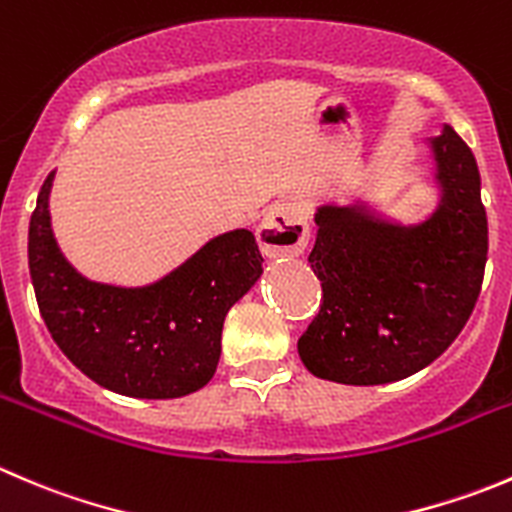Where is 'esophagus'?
Instances as JSON below:
<instances>
[{
    "label": "esophagus",
    "mask_w": 512,
    "mask_h": 512,
    "mask_svg": "<svg viewBox=\"0 0 512 512\" xmlns=\"http://www.w3.org/2000/svg\"><path fill=\"white\" fill-rule=\"evenodd\" d=\"M310 240L307 210L297 200H282L267 210L257 227V242L267 257H297Z\"/></svg>",
    "instance_id": "obj_1"
}]
</instances>
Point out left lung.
I'll return each instance as SVG.
<instances>
[{"label": "left lung", "mask_w": 512, "mask_h": 512, "mask_svg": "<svg viewBox=\"0 0 512 512\" xmlns=\"http://www.w3.org/2000/svg\"><path fill=\"white\" fill-rule=\"evenodd\" d=\"M430 147L443 195L420 225L362 205L317 207L307 260L322 302L297 352L322 380L385 385L415 375L453 345L478 302L488 260L478 165L453 127Z\"/></svg>", "instance_id": "left-lung-1"}]
</instances>
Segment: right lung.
I'll list each match as a JSON object with an SVG mask.
<instances>
[{
    "instance_id": "right-lung-1",
    "label": "right lung",
    "mask_w": 512,
    "mask_h": 512,
    "mask_svg": "<svg viewBox=\"0 0 512 512\" xmlns=\"http://www.w3.org/2000/svg\"><path fill=\"white\" fill-rule=\"evenodd\" d=\"M54 172L29 220V275L59 350L102 388L167 400L205 388L220 362L225 315L262 275L250 230L207 242L147 287H114L79 275L49 222Z\"/></svg>"
}]
</instances>
